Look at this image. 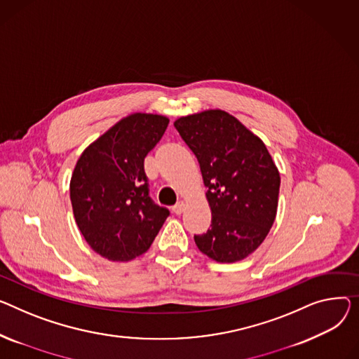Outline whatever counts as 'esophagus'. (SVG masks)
<instances>
[{"instance_id":"obj_1","label":"esophagus","mask_w":359,"mask_h":359,"mask_svg":"<svg viewBox=\"0 0 359 359\" xmlns=\"http://www.w3.org/2000/svg\"><path fill=\"white\" fill-rule=\"evenodd\" d=\"M184 206H186V203H184L183 201H179L172 209H173V212H175L176 215H180V213L184 212Z\"/></svg>"}]
</instances>
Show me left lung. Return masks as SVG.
Returning a JSON list of instances; mask_svg holds the SVG:
<instances>
[{"instance_id":"obj_1","label":"left lung","mask_w":359,"mask_h":359,"mask_svg":"<svg viewBox=\"0 0 359 359\" xmlns=\"http://www.w3.org/2000/svg\"><path fill=\"white\" fill-rule=\"evenodd\" d=\"M196 156L212 224L195 235L198 248L218 262H235L254 252L274 224L280 173L267 147L235 116L208 109L175 121Z\"/></svg>"}]
</instances>
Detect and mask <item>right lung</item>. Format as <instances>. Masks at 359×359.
Wrapping results in <instances>:
<instances>
[{"instance_id":"right-lung-1","label":"right lung","mask_w":359,"mask_h":359,"mask_svg":"<svg viewBox=\"0 0 359 359\" xmlns=\"http://www.w3.org/2000/svg\"><path fill=\"white\" fill-rule=\"evenodd\" d=\"M169 118L135 112L118 121L81 154L70 179L75 221L89 247L111 261L144 254L169 217L149 196L144 158Z\"/></svg>"}]
</instances>
